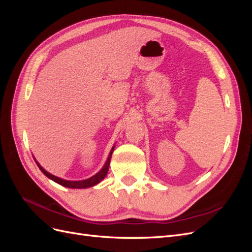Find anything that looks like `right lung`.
Masks as SVG:
<instances>
[{"instance_id":"right-lung-1","label":"right lung","mask_w":252,"mask_h":252,"mask_svg":"<svg viewBox=\"0 0 252 252\" xmlns=\"http://www.w3.org/2000/svg\"><path fill=\"white\" fill-rule=\"evenodd\" d=\"M113 150H114V146L111 148V150L109 152V156L107 158V161H106L105 165L103 166V168L100 171H98L97 173H95L94 177H91V178H89L87 180H83V181H67V180H63V179H61V178H58V177H56V175H53V174L47 172L36 161H35V163H36L37 166H39V168L41 169V171L45 175H46L47 178H49L52 181H55L56 183H58V184H60V185H62L64 187H68V188H78V189L79 188H88V187H93V186L96 185L97 183H100L106 177V175H107Z\"/></svg>"}]
</instances>
